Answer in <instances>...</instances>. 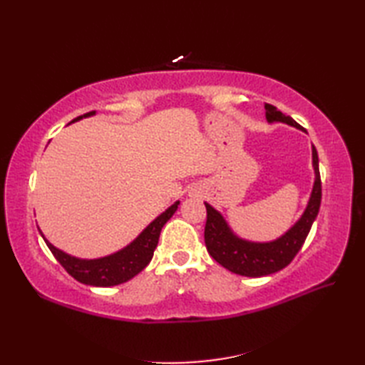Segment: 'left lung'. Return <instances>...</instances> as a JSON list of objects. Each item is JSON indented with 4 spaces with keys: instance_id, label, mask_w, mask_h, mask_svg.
Instances as JSON below:
<instances>
[{
    "instance_id": "left-lung-1",
    "label": "left lung",
    "mask_w": 365,
    "mask_h": 365,
    "mask_svg": "<svg viewBox=\"0 0 365 365\" xmlns=\"http://www.w3.org/2000/svg\"><path fill=\"white\" fill-rule=\"evenodd\" d=\"M265 115L268 122H285L289 125L304 130L294 122L290 115H285L276 106L267 103ZM312 166L315 170L314 188L309 202L301 218L279 237L274 242L254 243L237 237L220 212L205 202L207 222H205V246L208 254L220 263L221 267L232 273L247 277H260L281 271L294 259L301 246L311 232L312 224L319 215L322 202V180L319 170V155L312 145Z\"/></svg>"
}]
</instances>
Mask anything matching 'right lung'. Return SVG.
I'll return each instance as SVG.
<instances>
[{
  "label": "right lung",
  "mask_w": 365,
  "mask_h": 365,
  "mask_svg": "<svg viewBox=\"0 0 365 365\" xmlns=\"http://www.w3.org/2000/svg\"><path fill=\"white\" fill-rule=\"evenodd\" d=\"M94 114L96 111L86 113L80 115V118L73 119V122L83 118H89V115ZM178 204L180 202L177 200V202L170 205L166 212H163L158 218H155L128 246L111 255H106V257L92 260L76 259L73 255H68L58 250V247H54L48 240H45L42 232L41 235L43 237L46 246H48V250L51 251L54 257H56V260L64 267L67 273L78 282L94 287L119 285L130 281L131 277L141 273V271L149 265L153 257L155 247L158 245L160 232L163 226L173 218V215L178 208Z\"/></svg>",
  "instance_id": "right-lung-1"
}]
</instances>
